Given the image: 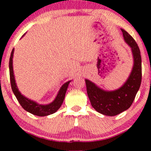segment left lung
<instances>
[{"label":"left lung","mask_w":151,"mask_h":151,"mask_svg":"<svg viewBox=\"0 0 151 151\" xmlns=\"http://www.w3.org/2000/svg\"><path fill=\"white\" fill-rule=\"evenodd\" d=\"M121 31L126 42L132 49L134 59L133 70L126 82L120 89L105 91L88 79L85 80L87 95L93 108L99 113L109 116L118 115L130 108L141 84L142 66L139 47L126 30L121 29Z\"/></svg>","instance_id":"obj_1"}]
</instances>
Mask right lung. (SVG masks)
<instances>
[{
  "label": "right lung",
  "instance_id": "1",
  "mask_svg": "<svg viewBox=\"0 0 151 151\" xmlns=\"http://www.w3.org/2000/svg\"><path fill=\"white\" fill-rule=\"evenodd\" d=\"M14 49H13L10 54V61H9V71H10V84H11V88L14 93L15 96H16L17 99L21 106L27 111L30 112V114L33 115L38 116H45L50 115V114H54L56 112L60 106H62V104L63 103L64 99H65L66 91H67V87H68L70 81H67L65 84H63L62 86L59 91V93L54 100L53 102L47 105H41L38 104L33 101H31L30 99L25 98L23 96L20 91H18L17 88L16 84H15L14 75H13V56Z\"/></svg>",
  "mask_w": 151,
  "mask_h": 151
}]
</instances>
